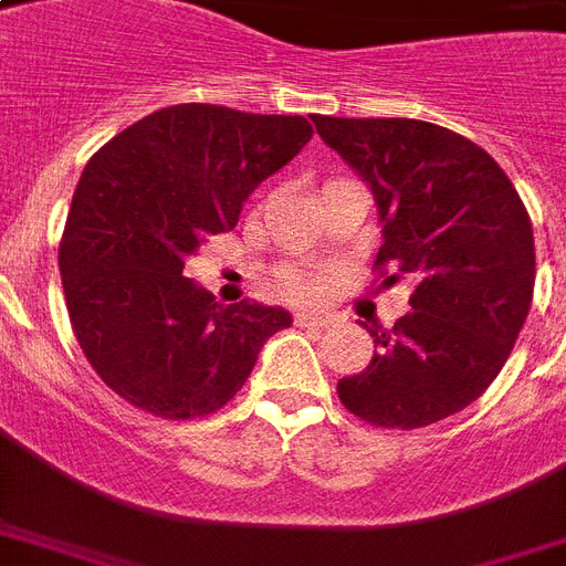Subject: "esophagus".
<instances>
[{
  "instance_id": "34e87169",
  "label": "esophagus",
  "mask_w": 566,
  "mask_h": 566,
  "mask_svg": "<svg viewBox=\"0 0 566 566\" xmlns=\"http://www.w3.org/2000/svg\"><path fill=\"white\" fill-rule=\"evenodd\" d=\"M335 323V319L328 317V314H314V311H302L296 314V326L302 328H328Z\"/></svg>"
}]
</instances>
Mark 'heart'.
Masks as SVG:
<instances>
[{"label": "heart", "mask_w": 566, "mask_h": 566, "mask_svg": "<svg viewBox=\"0 0 566 566\" xmlns=\"http://www.w3.org/2000/svg\"><path fill=\"white\" fill-rule=\"evenodd\" d=\"M282 284H284V291L291 293V296H300V300L311 296V291H314V284H311L305 275L293 273V270L282 273Z\"/></svg>", "instance_id": "heart-1"}]
</instances>
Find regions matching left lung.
<instances>
[{"label":"left lung","mask_w":566,"mask_h":566,"mask_svg":"<svg viewBox=\"0 0 566 566\" xmlns=\"http://www.w3.org/2000/svg\"><path fill=\"white\" fill-rule=\"evenodd\" d=\"M311 119L376 196L381 284L413 282L411 311L394 328L364 326L373 361L340 378L337 396L378 429L431 426L475 402L517 344L535 291L526 205L482 146L443 126Z\"/></svg>","instance_id":"1"}]
</instances>
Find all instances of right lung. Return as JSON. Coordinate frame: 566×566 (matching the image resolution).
I'll list each match as a JSON object with an SVG mask.
<instances>
[{
  "label": "right lung",
  "instance_id": "add662e5",
  "mask_svg": "<svg viewBox=\"0 0 566 566\" xmlns=\"http://www.w3.org/2000/svg\"><path fill=\"white\" fill-rule=\"evenodd\" d=\"M305 117L172 105L93 155L75 188L57 266L75 340L105 385L140 411H220L291 314L220 305L185 261L238 226L247 196L311 140Z\"/></svg>",
  "mask_w": 566,
  "mask_h": 566
}]
</instances>
